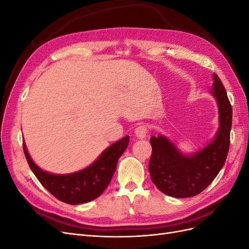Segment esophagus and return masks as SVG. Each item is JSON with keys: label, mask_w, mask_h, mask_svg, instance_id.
Returning a JSON list of instances; mask_svg holds the SVG:
<instances>
[{"label": "esophagus", "mask_w": 249, "mask_h": 249, "mask_svg": "<svg viewBox=\"0 0 249 249\" xmlns=\"http://www.w3.org/2000/svg\"><path fill=\"white\" fill-rule=\"evenodd\" d=\"M135 135H136V136L138 138H140V139L145 138L146 135H147V127H146V125H144V124L138 125L136 129H135Z\"/></svg>", "instance_id": "obj_1"}]
</instances>
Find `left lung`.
Returning <instances> with one entry per match:
<instances>
[{
  "label": "left lung",
  "instance_id": "8db88e82",
  "mask_svg": "<svg viewBox=\"0 0 249 249\" xmlns=\"http://www.w3.org/2000/svg\"><path fill=\"white\" fill-rule=\"evenodd\" d=\"M211 92L219 108V130L215 139L191 156H185L166 137H150L152 157L148 170L153 183L168 196L184 198L199 194L223 167L230 148L231 105L221 80L213 74Z\"/></svg>",
  "mask_w": 249,
  "mask_h": 249
}]
</instances>
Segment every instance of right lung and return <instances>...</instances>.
<instances>
[{
  "label": "right lung",
  "mask_w": 249,
  "mask_h": 249,
  "mask_svg": "<svg viewBox=\"0 0 249 249\" xmlns=\"http://www.w3.org/2000/svg\"><path fill=\"white\" fill-rule=\"evenodd\" d=\"M129 145V136L109 146L87 168L71 175H53L43 171L33 162L25 143L24 153L30 168L40 184L54 196L70 205H80L99 197L109 186L116 170L117 161Z\"/></svg>",
  "instance_id": "1"
}]
</instances>
